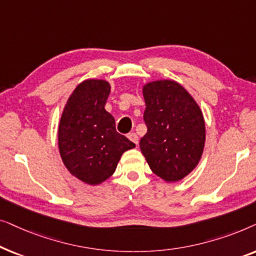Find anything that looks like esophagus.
Instances as JSON below:
<instances>
[{"instance_id": "obj_1", "label": "esophagus", "mask_w": 256, "mask_h": 256, "mask_svg": "<svg viewBox=\"0 0 256 256\" xmlns=\"http://www.w3.org/2000/svg\"><path fill=\"white\" fill-rule=\"evenodd\" d=\"M128 138L132 142H134L136 146L138 144V136L135 134V132H130V134H128Z\"/></svg>"}]
</instances>
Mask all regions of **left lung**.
<instances>
[{
  "label": "left lung",
  "instance_id": "left-lung-1",
  "mask_svg": "<svg viewBox=\"0 0 256 256\" xmlns=\"http://www.w3.org/2000/svg\"><path fill=\"white\" fill-rule=\"evenodd\" d=\"M148 132L140 149L150 169L168 183L194 170L204 152L206 129L202 112L186 88L171 79L143 85Z\"/></svg>",
  "mask_w": 256,
  "mask_h": 256
}]
</instances>
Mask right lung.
<instances>
[{"mask_svg": "<svg viewBox=\"0 0 256 256\" xmlns=\"http://www.w3.org/2000/svg\"><path fill=\"white\" fill-rule=\"evenodd\" d=\"M110 84L86 79L68 99L58 127V148L70 174L88 185H99L115 172L122 154L135 144L118 134L104 110Z\"/></svg>", "mask_w": 256, "mask_h": 256, "instance_id": "1", "label": "right lung"}]
</instances>
